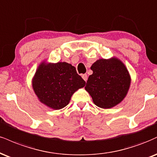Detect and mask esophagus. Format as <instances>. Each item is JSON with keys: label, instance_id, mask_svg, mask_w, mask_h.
I'll list each match as a JSON object with an SVG mask.
<instances>
[{"label": "esophagus", "instance_id": "esophagus-1", "mask_svg": "<svg viewBox=\"0 0 157 157\" xmlns=\"http://www.w3.org/2000/svg\"><path fill=\"white\" fill-rule=\"evenodd\" d=\"M82 79L86 81V82L88 80V75H87L86 74H83V75H82Z\"/></svg>", "mask_w": 157, "mask_h": 157}]
</instances>
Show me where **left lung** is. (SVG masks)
Returning <instances> with one entry per match:
<instances>
[{"instance_id":"8db88e82","label":"left lung","mask_w":157,"mask_h":157,"mask_svg":"<svg viewBox=\"0 0 157 157\" xmlns=\"http://www.w3.org/2000/svg\"><path fill=\"white\" fill-rule=\"evenodd\" d=\"M93 74L87 81L86 90L94 103L101 108L116 106L124 99L130 86L129 74L117 58L99 59L90 67Z\"/></svg>"}]
</instances>
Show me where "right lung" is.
<instances>
[{"mask_svg":"<svg viewBox=\"0 0 157 157\" xmlns=\"http://www.w3.org/2000/svg\"><path fill=\"white\" fill-rule=\"evenodd\" d=\"M32 82L33 90L41 102L54 109L67 106L72 94L86 85L75 67L66 62L42 63Z\"/></svg>","mask_w":157,"mask_h":157,"instance_id":"obj_1","label":"right lung"}]
</instances>
